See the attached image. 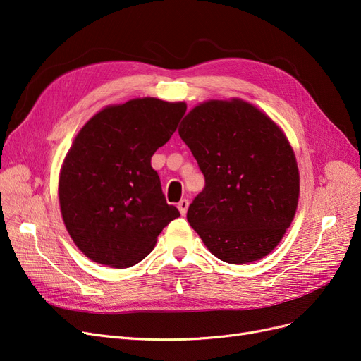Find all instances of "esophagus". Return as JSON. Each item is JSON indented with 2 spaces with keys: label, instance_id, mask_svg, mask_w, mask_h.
Segmentation results:
<instances>
[{
  "label": "esophagus",
  "instance_id": "34e87169",
  "mask_svg": "<svg viewBox=\"0 0 361 361\" xmlns=\"http://www.w3.org/2000/svg\"><path fill=\"white\" fill-rule=\"evenodd\" d=\"M188 204H190V202H188L187 199H182V200L178 203V209H179L180 215H185V214H187V211H188Z\"/></svg>",
  "mask_w": 361,
  "mask_h": 361
}]
</instances>
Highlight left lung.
I'll list each match as a JSON object with an SVG mask.
<instances>
[{"label": "left lung", "mask_w": 361, "mask_h": 361, "mask_svg": "<svg viewBox=\"0 0 361 361\" xmlns=\"http://www.w3.org/2000/svg\"><path fill=\"white\" fill-rule=\"evenodd\" d=\"M179 135L204 176L187 220L207 250L233 265L269 255L300 195L297 159L283 130L255 105L232 99L192 108Z\"/></svg>", "instance_id": "obj_1"}]
</instances>
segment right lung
Instances as JSON below:
<instances>
[{"label":"right lung","instance_id":"add662e5","mask_svg":"<svg viewBox=\"0 0 361 361\" xmlns=\"http://www.w3.org/2000/svg\"><path fill=\"white\" fill-rule=\"evenodd\" d=\"M185 111V102L133 99L104 108L75 137L60 171V209L73 243L93 262L138 264L180 215L166 202L150 159Z\"/></svg>","mask_w":361,"mask_h":361}]
</instances>
